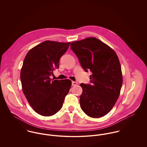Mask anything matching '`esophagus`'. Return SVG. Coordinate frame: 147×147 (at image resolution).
Here are the masks:
<instances>
[{"label": "esophagus", "instance_id": "obj_1", "mask_svg": "<svg viewBox=\"0 0 147 147\" xmlns=\"http://www.w3.org/2000/svg\"><path fill=\"white\" fill-rule=\"evenodd\" d=\"M76 85H77V83L75 82H72V86H75Z\"/></svg>", "mask_w": 147, "mask_h": 147}]
</instances>
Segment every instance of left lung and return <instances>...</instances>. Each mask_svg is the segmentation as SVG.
I'll list each match as a JSON object with an SVG mask.
<instances>
[{"mask_svg":"<svg viewBox=\"0 0 147 147\" xmlns=\"http://www.w3.org/2000/svg\"><path fill=\"white\" fill-rule=\"evenodd\" d=\"M71 49L85 72L90 70V84L82 83V110L92 118H100L113 107L119 97L123 79L118 56L109 46L95 37L71 43Z\"/></svg>","mask_w":147,"mask_h":147,"instance_id":"8db88e82","label":"left lung"}]
</instances>
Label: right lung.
<instances>
[{
	"mask_svg": "<svg viewBox=\"0 0 147 147\" xmlns=\"http://www.w3.org/2000/svg\"><path fill=\"white\" fill-rule=\"evenodd\" d=\"M69 44L46 41L30 50L24 59L20 74L22 91L33 109L43 116H51L61 109L71 88L68 79L50 78L59 68V59Z\"/></svg>",
	"mask_w": 147,
	"mask_h": 147,
	"instance_id": "obj_1",
	"label": "right lung"
}]
</instances>
